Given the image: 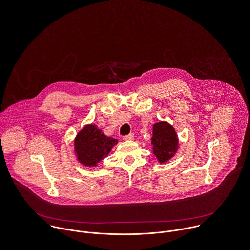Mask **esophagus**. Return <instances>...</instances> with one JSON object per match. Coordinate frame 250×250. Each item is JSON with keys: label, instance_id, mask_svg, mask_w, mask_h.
Segmentation results:
<instances>
[{"label": "esophagus", "instance_id": "34e87169", "mask_svg": "<svg viewBox=\"0 0 250 250\" xmlns=\"http://www.w3.org/2000/svg\"><path fill=\"white\" fill-rule=\"evenodd\" d=\"M123 139L125 140V141H127V140H133V139H134V134H133V133H129V134L124 136Z\"/></svg>", "mask_w": 250, "mask_h": 250}]
</instances>
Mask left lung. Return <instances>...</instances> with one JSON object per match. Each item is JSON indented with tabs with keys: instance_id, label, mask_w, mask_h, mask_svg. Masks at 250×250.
I'll return each instance as SVG.
<instances>
[{
	"instance_id": "obj_1",
	"label": "left lung",
	"mask_w": 250,
	"mask_h": 250,
	"mask_svg": "<svg viewBox=\"0 0 250 250\" xmlns=\"http://www.w3.org/2000/svg\"><path fill=\"white\" fill-rule=\"evenodd\" d=\"M151 144L153 153L160 163L169 160L178 148V138L174 128L167 122L153 125Z\"/></svg>"
}]
</instances>
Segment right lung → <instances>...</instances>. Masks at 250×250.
<instances>
[{
	"mask_svg": "<svg viewBox=\"0 0 250 250\" xmlns=\"http://www.w3.org/2000/svg\"><path fill=\"white\" fill-rule=\"evenodd\" d=\"M117 143V139L105 136L96 125H87L75 139V151L78 160L84 166L96 167Z\"/></svg>",
	"mask_w": 250,
	"mask_h": 250,
	"instance_id": "1",
	"label": "right lung"
}]
</instances>
